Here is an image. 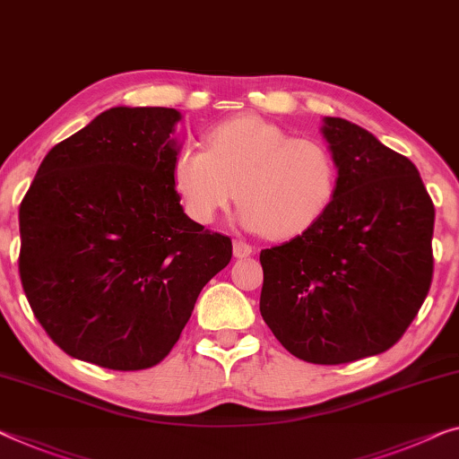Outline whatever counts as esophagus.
Returning <instances> with one entry per match:
<instances>
[{
    "label": "esophagus",
    "instance_id": "34e87169",
    "mask_svg": "<svg viewBox=\"0 0 459 459\" xmlns=\"http://www.w3.org/2000/svg\"><path fill=\"white\" fill-rule=\"evenodd\" d=\"M232 253H235V257L243 259V257H249L251 253H253V249H251V245H247V243L235 241V245H232Z\"/></svg>",
    "mask_w": 459,
    "mask_h": 459
}]
</instances>
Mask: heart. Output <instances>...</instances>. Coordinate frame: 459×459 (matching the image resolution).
Segmentation results:
<instances>
[{"label": "heart", "mask_w": 459, "mask_h": 459, "mask_svg": "<svg viewBox=\"0 0 459 459\" xmlns=\"http://www.w3.org/2000/svg\"><path fill=\"white\" fill-rule=\"evenodd\" d=\"M170 181L194 222H214L237 189L238 222L273 241H289L332 208L340 164L324 140L292 138L278 123L238 115L210 129L206 150L194 143L177 148Z\"/></svg>", "instance_id": "b5f03b06"}]
</instances>
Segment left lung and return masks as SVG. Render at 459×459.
I'll return each mask as SVG.
<instances>
[{
  "instance_id": "left-lung-1",
  "label": "left lung",
  "mask_w": 459,
  "mask_h": 459,
  "mask_svg": "<svg viewBox=\"0 0 459 459\" xmlns=\"http://www.w3.org/2000/svg\"><path fill=\"white\" fill-rule=\"evenodd\" d=\"M340 187L321 221L264 249L259 311L297 359L344 365L385 352L433 280L435 206L419 170L354 123L325 117Z\"/></svg>"
}]
</instances>
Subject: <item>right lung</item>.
<instances>
[{
    "label": "right lung",
    "instance_id": "right-lung-1",
    "mask_svg": "<svg viewBox=\"0 0 459 459\" xmlns=\"http://www.w3.org/2000/svg\"><path fill=\"white\" fill-rule=\"evenodd\" d=\"M167 107H115L55 143L20 204L22 289L65 354L115 371L167 357L232 243L183 212Z\"/></svg>",
    "mask_w": 459,
    "mask_h": 459
}]
</instances>
